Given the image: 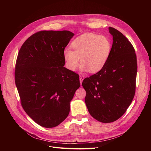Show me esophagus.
<instances>
[{
	"instance_id": "34e87169",
	"label": "esophagus",
	"mask_w": 151,
	"mask_h": 151,
	"mask_svg": "<svg viewBox=\"0 0 151 151\" xmlns=\"http://www.w3.org/2000/svg\"><path fill=\"white\" fill-rule=\"evenodd\" d=\"M84 79V77L83 76H80V77H79V80H80L81 84L82 83H83V81Z\"/></svg>"
}]
</instances>
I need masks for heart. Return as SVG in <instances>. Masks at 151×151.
<instances>
[{
  "mask_svg": "<svg viewBox=\"0 0 151 151\" xmlns=\"http://www.w3.org/2000/svg\"><path fill=\"white\" fill-rule=\"evenodd\" d=\"M72 50L65 49L63 52L65 66L74 71L81 62L83 71L91 73L101 70L110 55L111 43L105 36L95 33H84L72 41Z\"/></svg>",
  "mask_w": 151,
  "mask_h": 151,
  "instance_id": "obj_1",
  "label": "heart"
}]
</instances>
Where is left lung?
I'll use <instances>...</instances> for the list:
<instances>
[{"mask_svg":"<svg viewBox=\"0 0 151 151\" xmlns=\"http://www.w3.org/2000/svg\"><path fill=\"white\" fill-rule=\"evenodd\" d=\"M109 32L113 42L106 63L82 83L89 113L102 123L116 121L129 107L135 93L137 70L135 50L129 40L111 27Z\"/></svg>","mask_w":151,"mask_h":151,"instance_id":"1","label":"left lung"}]
</instances>
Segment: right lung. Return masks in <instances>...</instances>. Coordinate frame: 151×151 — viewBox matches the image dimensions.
Returning a JSON list of instances; mask_svg holds the SVG:
<instances>
[{"label": "right lung", "instance_id": "obj_1", "mask_svg": "<svg viewBox=\"0 0 151 151\" xmlns=\"http://www.w3.org/2000/svg\"><path fill=\"white\" fill-rule=\"evenodd\" d=\"M74 34L41 31L27 39L18 53L15 83L22 108L40 126L57 127L70 111L80 87L79 76L64 67L63 52Z\"/></svg>", "mask_w": 151, "mask_h": 151}]
</instances>
